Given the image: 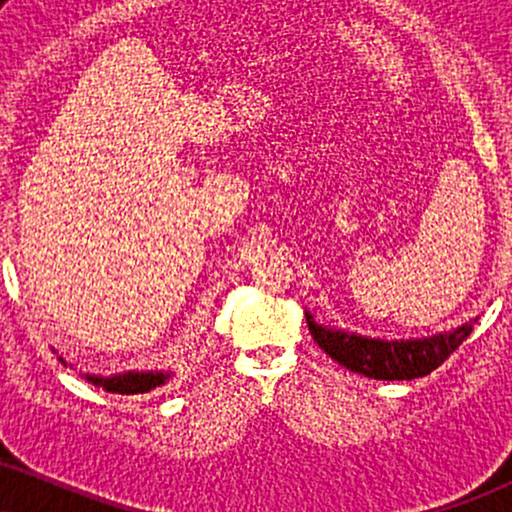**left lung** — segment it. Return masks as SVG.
<instances>
[{
  "label": "left lung",
  "instance_id": "8db88e82",
  "mask_svg": "<svg viewBox=\"0 0 512 512\" xmlns=\"http://www.w3.org/2000/svg\"><path fill=\"white\" fill-rule=\"evenodd\" d=\"M308 330L327 356H332L346 370L358 375L375 377V380H415L437 370L465 339L470 337L472 323L456 327L453 332L437 334L430 339H413V342H382V339L356 337V334L330 330L318 325L306 313Z\"/></svg>",
  "mask_w": 512,
  "mask_h": 512
}]
</instances>
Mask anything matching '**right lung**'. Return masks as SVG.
<instances>
[{
	"instance_id": "obj_1",
	"label": "right lung",
	"mask_w": 512,
	"mask_h": 512,
	"mask_svg": "<svg viewBox=\"0 0 512 512\" xmlns=\"http://www.w3.org/2000/svg\"><path fill=\"white\" fill-rule=\"evenodd\" d=\"M168 377L170 375H166V372H125V375L113 377L87 375V380L92 384H99L106 391H113V394H147V391L166 382Z\"/></svg>"
}]
</instances>
